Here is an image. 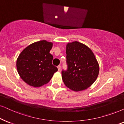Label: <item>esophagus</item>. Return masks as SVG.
<instances>
[{
    "instance_id": "1",
    "label": "esophagus",
    "mask_w": 124,
    "mask_h": 124,
    "mask_svg": "<svg viewBox=\"0 0 124 124\" xmlns=\"http://www.w3.org/2000/svg\"><path fill=\"white\" fill-rule=\"evenodd\" d=\"M58 70L59 71H60V70H61V65H58Z\"/></svg>"
}]
</instances>
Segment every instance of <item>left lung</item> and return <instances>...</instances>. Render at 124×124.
Here are the masks:
<instances>
[{
  "label": "left lung",
  "instance_id": "8db88e82",
  "mask_svg": "<svg viewBox=\"0 0 124 124\" xmlns=\"http://www.w3.org/2000/svg\"><path fill=\"white\" fill-rule=\"evenodd\" d=\"M67 70H62L64 84L72 90H85L96 80L99 65L88 47L75 41L66 46Z\"/></svg>",
  "mask_w": 124,
  "mask_h": 124
}]
</instances>
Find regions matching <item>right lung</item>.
<instances>
[{
	"instance_id": "right-lung-1",
	"label": "right lung",
	"mask_w": 124,
	"mask_h": 124,
	"mask_svg": "<svg viewBox=\"0 0 124 124\" xmlns=\"http://www.w3.org/2000/svg\"><path fill=\"white\" fill-rule=\"evenodd\" d=\"M53 43L43 40L29 45L20 53L16 67L20 78L29 85L39 87L47 84L58 69L52 64L50 53Z\"/></svg>"
}]
</instances>
